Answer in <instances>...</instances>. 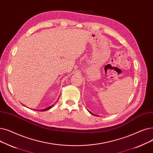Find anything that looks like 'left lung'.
<instances>
[{"label": "left lung", "mask_w": 153, "mask_h": 153, "mask_svg": "<svg viewBox=\"0 0 153 153\" xmlns=\"http://www.w3.org/2000/svg\"><path fill=\"white\" fill-rule=\"evenodd\" d=\"M91 114H93V115H94V116H98V115H96V114H93V113H91L90 111H89Z\"/></svg>", "instance_id": "obj_1"}]
</instances>
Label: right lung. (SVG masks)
<instances>
[{
  "label": "right lung",
  "mask_w": 153,
  "mask_h": 153,
  "mask_svg": "<svg viewBox=\"0 0 153 153\" xmlns=\"http://www.w3.org/2000/svg\"><path fill=\"white\" fill-rule=\"evenodd\" d=\"M54 105V104L53 105H52V106H50L49 107H48V108H45V109H42V110H37V111H47V110H50V108H52V107H53V106Z\"/></svg>",
  "instance_id": "add662e5"
}]
</instances>
